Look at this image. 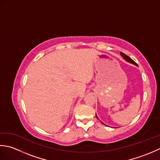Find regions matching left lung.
<instances>
[{
  "label": "left lung",
  "mask_w": 160,
  "mask_h": 160,
  "mask_svg": "<svg viewBox=\"0 0 160 160\" xmlns=\"http://www.w3.org/2000/svg\"><path fill=\"white\" fill-rule=\"evenodd\" d=\"M120 55L122 56V58H123L127 61V62H129V63H131V64H135V65H136V66H138L137 65V64L135 63L133 60H132L131 58H129L128 56H127L126 55V54H124V53H122V52H120ZM96 118L98 119V116H97V115H96ZM102 123L103 124H104L103 122H102ZM104 125H106V124H104Z\"/></svg>",
  "instance_id": "1"
}]
</instances>
